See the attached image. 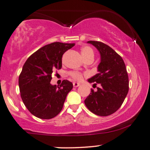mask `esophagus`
Wrapping results in <instances>:
<instances>
[{
    "instance_id": "esophagus-1",
    "label": "esophagus",
    "mask_w": 150,
    "mask_h": 150,
    "mask_svg": "<svg viewBox=\"0 0 150 150\" xmlns=\"http://www.w3.org/2000/svg\"><path fill=\"white\" fill-rule=\"evenodd\" d=\"M80 85V84L78 83V82H73V87H79Z\"/></svg>"
}]
</instances>
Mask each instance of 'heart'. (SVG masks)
Returning a JSON list of instances; mask_svg holds the SVG:
<instances>
[{
  "label": "heart",
  "mask_w": 150,
  "mask_h": 150,
  "mask_svg": "<svg viewBox=\"0 0 150 150\" xmlns=\"http://www.w3.org/2000/svg\"><path fill=\"white\" fill-rule=\"evenodd\" d=\"M80 52L85 60L89 57H94V51H93L92 48L89 47V46H85L82 47L80 49ZM70 75L76 81H80L82 78V75L79 72H70Z\"/></svg>",
  "instance_id": "b5f03b06"
}]
</instances>
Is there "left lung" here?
Segmentation results:
<instances>
[{
    "label": "left lung",
    "instance_id": "8db88e82",
    "mask_svg": "<svg viewBox=\"0 0 150 150\" xmlns=\"http://www.w3.org/2000/svg\"><path fill=\"white\" fill-rule=\"evenodd\" d=\"M100 53L98 73L89 78V83L99 84L97 91L91 89L85 99L87 108L94 114L107 116L120 107L129 89L128 75L124 61L110 46L100 42L88 41Z\"/></svg>",
    "mask_w": 150,
    "mask_h": 150
}]
</instances>
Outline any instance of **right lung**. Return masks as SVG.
I'll return each instance as SVG.
<instances>
[{
	"label": "right lung",
	"instance_id": "1",
	"mask_svg": "<svg viewBox=\"0 0 150 150\" xmlns=\"http://www.w3.org/2000/svg\"><path fill=\"white\" fill-rule=\"evenodd\" d=\"M75 44L53 42L31 55L19 77V87L24 104L32 115L51 119L61 112L73 83L64 80L60 86L52 85L53 71L61 69L62 56Z\"/></svg>",
	"mask_w": 150,
	"mask_h": 150
}]
</instances>
